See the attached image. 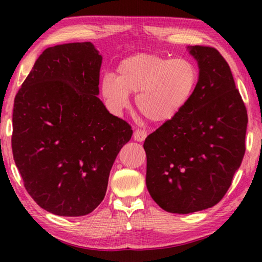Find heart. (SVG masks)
<instances>
[{
	"label": "heart",
	"mask_w": 262,
	"mask_h": 262,
	"mask_svg": "<svg viewBox=\"0 0 262 262\" xmlns=\"http://www.w3.org/2000/svg\"><path fill=\"white\" fill-rule=\"evenodd\" d=\"M179 106V97L171 88H163L156 96H147L141 100L140 108L145 117L151 120L166 119L173 114Z\"/></svg>",
	"instance_id": "heart-1"
}]
</instances>
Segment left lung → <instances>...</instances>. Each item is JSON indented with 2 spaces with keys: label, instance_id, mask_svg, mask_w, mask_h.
Masks as SVG:
<instances>
[{
  "label": "left lung",
  "instance_id": "left-lung-1",
  "mask_svg": "<svg viewBox=\"0 0 262 262\" xmlns=\"http://www.w3.org/2000/svg\"><path fill=\"white\" fill-rule=\"evenodd\" d=\"M101 62L90 41L50 47L16 95L14 161L29 194L54 215L84 216L100 205L133 134L98 98Z\"/></svg>",
  "mask_w": 262,
  "mask_h": 262
}]
</instances>
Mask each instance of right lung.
Returning a JSON list of instances; mask_svg holds the SVG:
<instances>
[{
	"mask_svg": "<svg viewBox=\"0 0 262 262\" xmlns=\"http://www.w3.org/2000/svg\"><path fill=\"white\" fill-rule=\"evenodd\" d=\"M189 53L200 68L193 94L143 144L149 193L162 209L174 214L219 203L245 154L246 107L229 66L212 48L192 47ZM211 54L221 59L215 78L201 69V61Z\"/></svg>",
	"mask_w": 262,
	"mask_h": 262,
	"instance_id": "add662e5",
	"label": "right lung"
}]
</instances>
